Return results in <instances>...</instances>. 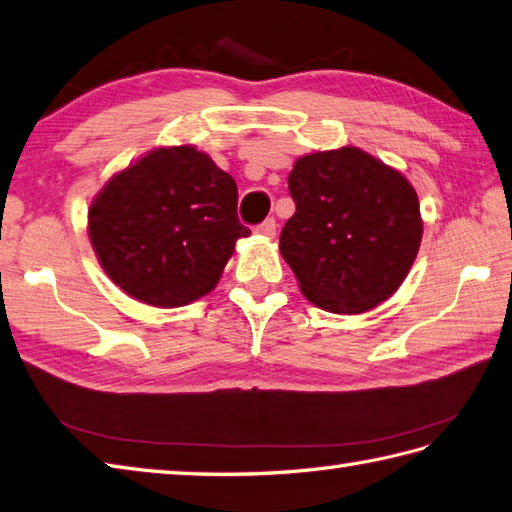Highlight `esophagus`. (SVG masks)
I'll use <instances>...</instances> for the list:
<instances>
[{
	"label": "esophagus",
	"instance_id": "34e87169",
	"mask_svg": "<svg viewBox=\"0 0 512 512\" xmlns=\"http://www.w3.org/2000/svg\"><path fill=\"white\" fill-rule=\"evenodd\" d=\"M276 228H278L276 219H265V221L260 223V226L256 228V232H258L260 236H265V239H273V236H276Z\"/></svg>",
	"mask_w": 512,
	"mask_h": 512
}]
</instances>
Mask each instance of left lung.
<instances>
[{"mask_svg": "<svg viewBox=\"0 0 512 512\" xmlns=\"http://www.w3.org/2000/svg\"><path fill=\"white\" fill-rule=\"evenodd\" d=\"M289 191L295 215L280 254L310 304L360 315L400 289L423 236L419 197L402 171L343 145L299 156Z\"/></svg>", "mask_w": 512, "mask_h": 512, "instance_id": "left-lung-1", "label": "left lung"}]
</instances>
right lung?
<instances>
[{"label": "right lung", "instance_id": "obj_1", "mask_svg": "<svg viewBox=\"0 0 512 512\" xmlns=\"http://www.w3.org/2000/svg\"><path fill=\"white\" fill-rule=\"evenodd\" d=\"M230 173L195 145L154 147L112 176L89 206V239L119 289L156 308L208 295L234 245L249 236L236 217Z\"/></svg>", "mask_w": 512, "mask_h": 512}]
</instances>
